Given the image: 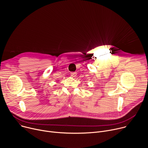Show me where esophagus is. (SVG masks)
<instances>
[{
	"label": "esophagus",
	"mask_w": 148,
	"mask_h": 148,
	"mask_svg": "<svg viewBox=\"0 0 148 148\" xmlns=\"http://www.w3.org/2000/svg\"><path fill=\"white\" fill-rule=\"evenodd\" d=\"M71 76L72 77H75L77 76V73L76 72H74V73H71Z\"/></svg>",
	"instance_id": "esophagus-1"
}]
</instances>
